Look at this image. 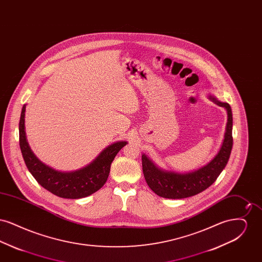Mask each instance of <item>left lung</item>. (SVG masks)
<instances>
[{
    "label": "left lung",
    "mask_w": 262,
    "mask_h": 262,
    "mask_svg": "<svg viewBox=\"0 0 262 262\" xmlns=\"http://www.w3.org/2000/svg\"><path fill=\"white\" fill-rule=\"evenodd\" d=\"M217 105L224 107L228 113V122L226 125L223 144L218 154L211 162L200 170L187 174H178L165 172L157 168L149 159L142 155V171L148 187L159 196L171 200L186 199L195 195L210 187L223 171L233 147V115L228 103H222L210 97Z\"/></svg>",
    "instance_id": "8db88e82"
}]
</instances>
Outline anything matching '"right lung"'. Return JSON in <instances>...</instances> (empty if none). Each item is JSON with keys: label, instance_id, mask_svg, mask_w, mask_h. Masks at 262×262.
I'll use <instances>...</instances> for the list:
<instances>
[{"label": "right lung", "instance_id": "1", "mask_svg": "<svg viewBox=\"0 0 262 262\" xmlns=\"http://www.w3.org/2000/svg\"><path fill=\"white\" fill-rule=\"evenodd\" d=\"M25 105L19 119V146L25 165L38 184L53 194L62 199H81L97 191L106 183L114 158L126 141L113 143L86 167L71 173L58 172L39 161L26 141L25 132Z\"/></svg>", "mask_w": 262, "mask_h": 262}]
</instances>
